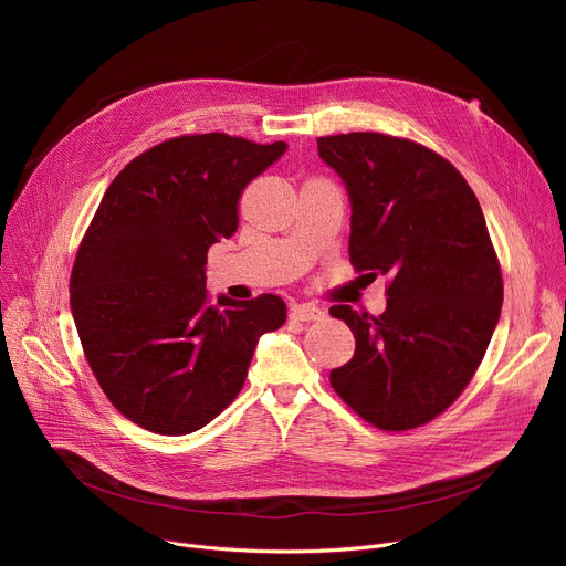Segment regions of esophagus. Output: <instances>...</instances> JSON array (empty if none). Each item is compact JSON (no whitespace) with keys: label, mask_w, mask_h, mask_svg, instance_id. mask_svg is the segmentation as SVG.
<instances>
[{"label":"esophagus","mask_w":566,"mask_h":566,"mask_svg":"<svg viewBox=\"0 0 566 566\" xmlns=\"http://www.w3.org/2000/svg\"><path fill=\"white\" fill-rule=\"evenodd\" d=\"M291 318L293 321H321L325 318V312L316 305H293L291 307Z\"/></svg>","instance_id":"esophagus-1"}]
</instances>
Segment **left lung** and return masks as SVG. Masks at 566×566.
Wrapping results in <instances>:
<instances>
[{
    "instance_id": "left-lung-1",
    "label": "left lung",
    "mask_w": 566,
    "mask_h": 566,
    "mask_svg": "<svg viewBox=\"0 0 566 566\" xmlns=\"http://www.w3.org/2000/svg\"><path fill=\"white\" fill-rule=\"evenodd\" d=\"M350 201V263L388 275L380 316L331 307L355 337L335 392L385 431L427 424L478 371L500 318L502 275L482 206L452 163L380 133L318 137Z\"/></svg>"
}]
</instances>
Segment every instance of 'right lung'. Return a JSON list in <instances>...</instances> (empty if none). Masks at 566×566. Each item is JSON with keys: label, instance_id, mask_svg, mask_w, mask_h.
Here are the masks:
<instances>
[{"label": "right lung", "instance_id": "right-lung-1", "mask_svg": "<svg viewBox=\"0 0 566 566\" xmlns=\"http://www.w3.org/2000/svg\"><path fill=\"white\" fill-rule=\"evenodd\" d=\"M286 151L224 133L167 139L130 160L88 224L71 275L86 363L142 429L184 436L241 392L261 335L286 318L280 295L218 305L206 252L238 227L245 186Z\"/></svg>", "mask_w": 566, "mask_h": 566}]
</instances>
